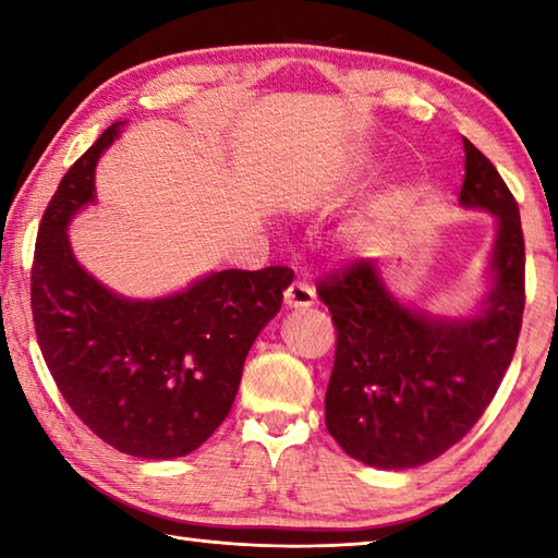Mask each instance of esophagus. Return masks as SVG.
<instances>
[{"label":"esophagus","mask_w":558,"mask_h":558,"mask_svg":"<svg viewBox=\"0 0 558 558\" xmlns=\"http://www.w3.org/2000/svg\"><path fill=\"white\" fill-rule=\"evenodd\" d=\"M315 288L307 286V282H292V286L286 290V307L288 310H305L315 305Z\"/></svg>","instance_id":"obj_1"}]
</instances>
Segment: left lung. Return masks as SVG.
<instances>
[{
    "instance_id": "left-lung-1",
    "label": "left lung",
    "mask_w": 558,
    "mask_h": 558,
    "mask_svg": "<svg viewBox=\"0 0 558 558\" xmlns=\"http://www.w3.org/2000/svg\"><path fill=\"white\" fill-rule=\"evenodd\" d=\"M462 209L493 214L487 292L465 315H433L393 295L376 260L323 280L337 327L325 423L347 456L379 470L426 465L475 426L514 356L524 313L519 206L493 162L462 137Z\"/></svg>"
}]
</instances>
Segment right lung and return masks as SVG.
<instances>
[{
    "instance_id": "1",
    "label": "right lung",
    "mask_w": 558,
    "mask_h": 558,
    "mask_svg": "<svg viewBox=\"0 0 558 558\" xmlns=\"http://www.w3.org/2000/svg\"><path fill=\"white\" fill-rule=\"evenodd\" d=\"M110 125L56 189L36 239L32 313L46 366L73 413L145 460L189 456L229 415L253 342L280 313L292 270H219L162 298H125L81 266L75 214L96 204Z\"/></svg>"
}]
</instances>
